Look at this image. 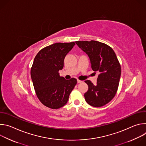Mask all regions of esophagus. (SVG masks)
Instances as JSON below:
<instances>
[{"label": "esophagus", "instance_id": "esophagus-1", "mask_svg": "<svg viewBox=\"0 0 146 146\" xmlns=\"http://www.w3.org/2000/svg\"><path fill=\"white\" fill-rule=\"evenodd\" d=\"M77 82L78 83H81V82H82V81H81V80H77Z\"/></svg>", "mask_w": 146, "mask_h": 146}]
</instances>
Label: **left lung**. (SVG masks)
I'll return each instance as SVG.
<instances>
[{"mask_svg":"<svg viewBox=\"0 0 146 146\" xmlns=\"http://www.w3.org/2000/svg\"><path fill=\"white\" fill-rule=\"evenodd\" d=\"M76 43L88 55L92 69L99 73L96 85L90 80L85 81L88 86L85 99L92 106H105L115 96L119 85L121 69L117 56L110 46L98 41H77Z\"/></svg>","mask_w":146,"mask_h":146,"instance_id":"1","label":"left lung"}]
</instances>
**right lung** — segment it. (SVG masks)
<instances>
[{
  "label": "right lung",
  "instance_id": "right-lung-1",
  "mask_svg": "<svg viewBox=\"0 0 146 146\" xmlns=\"http://www.w3.org/2000/svg\"><path fill=\"white\" fill-rule=\"evenodd\" d=\"M74 45V42L52 44L41 49L34 59L31 70L33 87L39 100L49 108L58 109L65 106L77 84L76 78L66 80L58 73Z\"/></svg>",
  "mask_w": 146,
  "mask_h": 146
}]
</instances>
